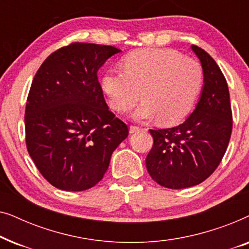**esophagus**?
I'll list each match as a JSON object with an SVG mask.
<instances>
[{
    "label": "esophagus",
    "mask_w": 249,
    "mask_h": 249,
    "mask_svg": "<svg viewBox=\"0 0 249 249\" xmlns=\"http://www.w3.org/2000/svg\"><path fill=\"white\" fill-rule=\"evenodd\" d=\"M139 130H142V128L138 127V125H130V134H135Z\"/></svg>",
    "instance_id": "esophagus-1"
}]
</instances>
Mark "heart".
<instances>
[{
    "instance_id": "obj_1",
    "label": "heart",
    "mask_w": 249,
    "mask_h": 249,
    "mask_svg": "<svg viewBox=\"0 0 249 249\" xmlns=\"http://www.w3.org/2000/svg\"><path fill=\"white\" fill-rule=\"evenodd\" d=\"M203 81L200 64L173 50H142L124 60V71L108 70L101 79L110 105L132 112L136 120L158 117L164 124L181 121L192 110Z\"/></svg>"
}]
</instances>
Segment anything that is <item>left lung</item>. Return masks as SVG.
Returning a JSON list of instances; mask_svg holds the SVG:
<instances>
[{
  "label": "left lung",
  "instance_id": "8db88e82",
  "mask_svg": "<svg viewBox=\"0 0 249 249\" xmlns=\"http://www.w3.org/2000/svg\"><path fill=\"white\" fill-rule=\"evenodd\" d=\"M204 73V86L196 108L183 124L149 132L154 144L146 158L149 176L165 188L198 185L215 169L232 132L229 88L222 71L203 49L192 45Z\"/></svg>",
  "mask_w": 249,
  "mask_h": 249
}]
</instances>
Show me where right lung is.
Here are the masks:
<instances>
[{
  "mask_svg": "<svg viewBox=\"0 0 249 249\" xmlns=\"http://www.w3.org/2000/svg\"><path fill=\"white\" fill-rule=\"evenodd\" d=\"M121 52L71 43L53 52L34 77L25 111L26 145L51 185L83 192L103 179L112 153L129 135L108 110L97 71Z\"/></svg>",
  "mask_w": 249,
  "mask_h": 249,
  "instance_id": "right-lung-1",
  "label": "right lung"
}]
</instances>
